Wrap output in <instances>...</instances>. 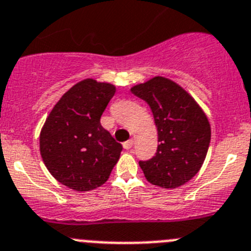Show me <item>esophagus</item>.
<instances>
[{"label": "esophagus", "instance_id": "obj_1", "mask_svg": "<svg viewBox=\"0 0 251 251\" xmlns=\"http://www.w3.org/2000/svg\"><path fill=\"white\" fill-rule=\"evenodd\" d=\"M132 145H133V140L131 139V140H127V141L124 142L123 146H124V149L128 150V149H131V147H132Z\"/></svg>", "mask_w": 251, "mask_h": 251}]
</instances>
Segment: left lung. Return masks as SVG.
I'll return each mask as SVG.
<instances>
[{
  "instance_id": "obj_1",
  "label": "left lung",
  "mask_w": 251,
  "mask_h": 251,
  "mask_svg": "<svg viewBox=\"0 0 251 251\" xmlns=\"http://www.w3.org/2000/svg\"><path fill=\"white\" fill-rule=\"evenodd\" d=\"M145 100L157 126V151L152 158L140 161L150 183L176 188L198 173L210 142V125L193 98L170 79L156 76L131 89Z\"/></svg>"
}]
</instances>
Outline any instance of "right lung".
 Returning <instances> with one entry per match:
<instances>
[{"instance_id":"1","label":"right lung","mask_w":251,"mask_h":251,"mask_svg":"<svg viewBox=\"0 0 251 251\" xmlns=\"http://www.w3.org/2000/svg\"><path fill=\"white\" fill-rule=\"evenodd\" d=\"M115 86L85 79L55 104L41 131L46 167L62 184L86 192L104 184L123 151L100 124Z\"/></svg>"}]
</instances>
